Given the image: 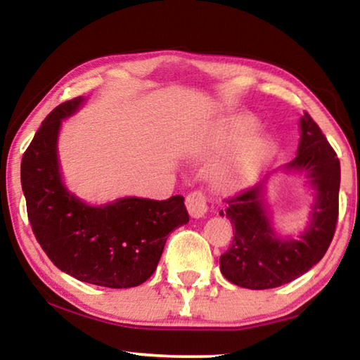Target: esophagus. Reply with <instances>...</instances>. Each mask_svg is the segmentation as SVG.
Instances as JSON below:
<instances>
[{
    "label": "esophagus",
    "instance_id": "1",
    "mask_svg": "<svg viewBox=\"0 0 360 360\" xmlns=\"http://www.w3.org/2000/svg\"><path fill=\"white\" fill-rule=\"evenodd\" d=\"M186 206L188 212H191V216L198 219V217H203L206 212L211 210V202L206 198V195L203 192L195 191L187 195Z\"/></svg>",
    "mask_w": 360,
    "mask_h": 360
}]
</instances>
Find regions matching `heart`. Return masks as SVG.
<instances>
[{"label": "heart", "instance_id": "obj_1", "mask_svg": "<svg viewBox=\"0 0 360 360\" xmlns=\"http://www.w3.org/2000/svg\"><path fill=\"white\" fill-rule=\"evenodd\" d=\"M255 120L251 115H236L227 124V130L231 138H238L254 130ZM275 154V143L265 135L246 136L240 143L231 165L224 172V179L231 184L251 181L257 176Z\"/></svg>", "mask_w": 360, "mask_h": 360}]
</instances>
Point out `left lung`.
I'll return each mask as SVG.
<instances>
[{"instance_id":"obj_1","label":"left lung","mask_w":360,"mask_h":360,"mask_svg":"<svg viewBox=\"0 0 360 360\" xmlns=\"http://www.w3.org/2000/svg\"><path fill=\"white\" fill-rule=\"evenodd\" d=\"M297 157L285 169H297L309 178L316 191L311 222L300 240L275 233L264 203L265 182L227 200L221 216L230 219L235 236L221 255L222 275L240 288L262 290L288 284L324 257L338 219L340 160L311 115L300 119Z\"/></svg>"}]
</instances>
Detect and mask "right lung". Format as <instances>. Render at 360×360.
Wrapping results in <instances>:
<instances>
[{"mask_svg": "<svg viewBox=\"0 0 360 360\" xmlns=\"http://www.w3.org/2000/svg\"><path fill=\"white\" fill-rule=\"evenodd\" d=\"M77 96L47 115L20 165L27 212L36 240L60 270L111 289L143 284L155 271L168 235L188 222L184 197H127L90 206L65 187L57 139L62 120L82 106Z\"/></svg>", "mask_w": 360, "mask_h": 360, "instance_id": "obj_1", "label": "right lung"}]
</instances>
